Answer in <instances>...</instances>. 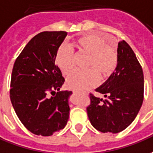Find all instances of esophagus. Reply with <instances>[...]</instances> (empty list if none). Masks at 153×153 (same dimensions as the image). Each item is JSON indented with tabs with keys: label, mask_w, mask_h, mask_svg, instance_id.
<instances>
[{
	"label": "esophagus",
	"mask_w": 153,
	"mask_h": 153,
	"mask_svg": "<svg viewBox=\"0 0 153 153\" xmlns=\"http://www.w3.org/2000/svg\"><path fill=\"white\" fill-rule=\"evenodd\" d=\"M73 93H74V94H79V92L77 91V90H73Z\"/></svg>",
	"instance_id": "1"
}]
</instances>
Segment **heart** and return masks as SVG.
<instances>
[{"label": "heart", "mask_w": 153, "mask_h": 153, "mask_svg": "<svg viewBox=\"0 0 153 153\" xmlns=\"http://www.w3.org/2000/svg\"><path fill=\"white\" fill-rule=\"evenodd\" d=\"M74 46L80 53L88 54L85 71H75L67 79V86L75 90H87L99 82V77L107 79L117 68L118 57L116 50L106 45L104 39L94 34L78 38ZM55 63L65 75H69L74 69L73 50L68 45L59 47L55 54Z\"/></svg>", "instance_id": "1"}]
</instances>
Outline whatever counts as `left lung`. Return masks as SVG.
<instances>
[{
	"label": "left lung",
	"mask_w": 153,
	"mask_h": 153,
	"mask_svg": "<svg viewBox=\"0 0 153 153\" xmlns=\"http://www.w3.org/2000/svg\"><path fill=\"white\" fill-rule=\"evenodd\" d=\"M117 68L113 74L96 88L106 99L90 94L87 108L93 127L102 132L117 133L135 119L143 102L144 78L136 55L124 40L117 45Z\"/></svg>",
	"instance_id": "1"
}]
</instances>
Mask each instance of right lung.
I'll return each instance as SVG.
<instances>
[{"mask_svg":"<svg viewBox=\"0 0 153 153\" xmlns=\"http://www.w3.org/2000/svg\"><path fill=\"white\" fill-rule=\"evenodd\" d=\"M65 31H44L34 36L15 62L10 98L16 114L30 132L51 136L67 124L72 91H60L65 78L55 54Z\"/></svg>","mask_w":153,"mask_h":153,"instance_id":"right-lung-1","label":"right lung"}]
</instances>
